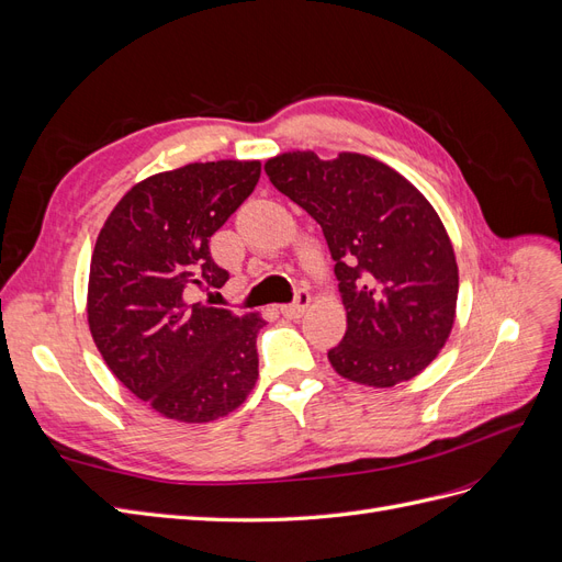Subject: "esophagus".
Listing matches in <instances>:
<instances>
[{"label": "esophagus", "instance_id": "obj_1", "mask_svg": "<svg viewBox=\"0 0 562 562\" xmlns=\"http://www.w3.org/2000/svg\"><path fill=\"white\" fill-rule=\"evenodd\" d=\"M310 302H312V295H310L307 291H304V288H300L297 295H295V302H291V304H283V307H281V314H283L285 318H300L304 312H307Z\"/></svg>", "mask_w": 562, "mask_h": 562}]
</instances>
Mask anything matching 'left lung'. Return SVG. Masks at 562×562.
<instances>
[{"label":"left lung","mask_w":562,"mask_h":562,"mask_svg":"<svg viewBox=\"0 0 562 562\" xmlns=\"http://www.w3.org/2000/svg\"><path fill=\"white\" fill-rule=\"evenodd\" d=\"M281 194L323 229L347 310L328 351L339 375L394 386L427 368L454 323L459 274L438 213L394 168L342 151H285L265 164Z\"/></svg>","instance_id":"1"}]
</instances>
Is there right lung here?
<instances>
[{"label": "right lung", "mask_w": 562, "mask_h": 562, "mask_svg": "<svg viewBox=\"0 0 562 562\" xmlns=\"http://www.w3.org/2000/svg\"><path fill=\"white\" fill-rule=\"evenodd\" d=\"M260 161L187 164L124 194L100 229L89 328L108 368L168 419L213 422L258 382V314L190 302L229 279L209 241L260 180Z\"/></svg>", "instance_id": "add662e5"}]
</instances>
